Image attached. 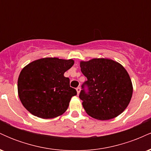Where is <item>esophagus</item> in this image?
Instances as JSON below:
<instances>
[{"instance_id": "1", "label": "esophagus", "mask_w": 151, "mask_h": 151, "mask_svg": "<svg viewBox=\"0 0 151 151\" xmlns=\"http://www.w3.org/2000/svg\"><path fill=\"white\" fill-rule=\"evenodd\" d=\"M76 90H77V94H79V93H80V91H81V89H80V87H77V89H76Z\"/></svg>"}]
</instances>
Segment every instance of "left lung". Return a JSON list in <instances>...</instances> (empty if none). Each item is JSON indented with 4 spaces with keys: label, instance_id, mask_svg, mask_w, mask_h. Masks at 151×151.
<instances>
[{
    "label": "left lung",
    "instance_id": "left-lung-1",
    "mask_svg": "<svg viewBox=\"0 0 151 151\" xmlns=\"http://www.w3.org/2000/svg\"><path fill=\"white\" fill-rule=\"evenodd\" d=\"M81 71L87 81L89 93L81 90L79 98L88 115L106 121L118 116L127 108L133 94V84L126 70L109 58L80 61Z\"/></svg>",
    "mask_w": 151,
    "mask_h": 151
}]
</instances>
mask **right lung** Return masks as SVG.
<instances>
[{
    "mask_svg": "<svg viewBox=\"0 0 151 151\" xmlns=\"http://www.w3.org/2000/svg\"><path fill=\"white\" fill-rule=\"evenodd\" d=\"M72 59L41 58L22 68L18 79V93L23 106L41 119L58 117L67 111L77 91L64 76L74 65Z\"/></svg>",
    "mask_w": 151,
    "mask_h": 151,
    "instance_id": "right-lung-1",
    "label": "right lung"
}]
</instances>
